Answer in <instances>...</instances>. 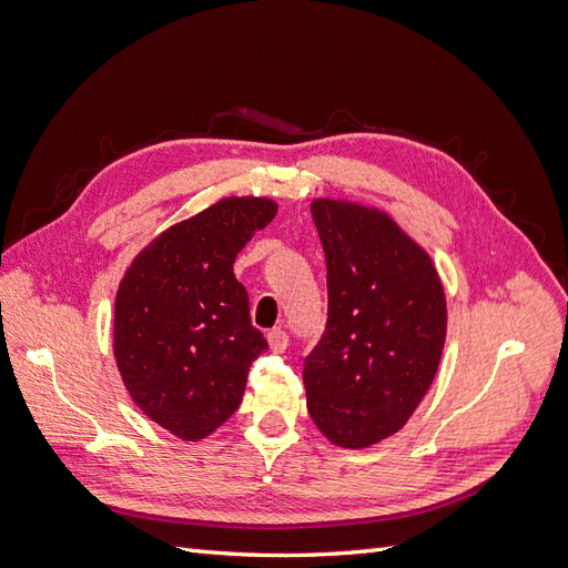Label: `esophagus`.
<instances>
[{"instance_id": "1", "label": "esophagus", "mask_w": 568, "mask_h": 568, "mask_svg": "<svg viewBox=\"0 0 568 568\" xmlns=\"http://www.w3.org/2000/svg\"><path fill=\"white\" fill-rule=\"evenodd\" d=\"M267 343H270V351L272 353H284L288 346V336L284 329H272L267 334Z\"/></svg>"}]
</instances>
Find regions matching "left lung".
<instances>
[{"instance_id": "8db88e82", "label": "left lung", "mask_w": 568, "mask_h": 568, "mask_svg": "<svg viewBox=\"0 0 568 568\" xmlns=\"http://www.w3.org/2000/svg\"><path fill=\"white\" fill-rule=\"evenodd\" d=\"M329 315L305 357L307 412L341 448L400 432L432 386L448 305L436 265L379 209L315 199Z\"/></svg>"}]
</instances>
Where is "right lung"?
<instances>
[{
  "label": "right lung",
  "instance_id": "right-lung-1",
  "mask_svg": "<svg viewBox=\"0 0 568 568\" xmlns=\"http://www.w3.org/2000/svg\"><path fill=\"white\" fill-rule=\"evenodd\" d=\"M274 215L272 199H220L153 239L118 286V372L136 407L182 440L234 415L253 359L267 351L232 267Z\"/></svg>",
  "mask_w": 568,
  "mask_h": 568
}]
</instances>
